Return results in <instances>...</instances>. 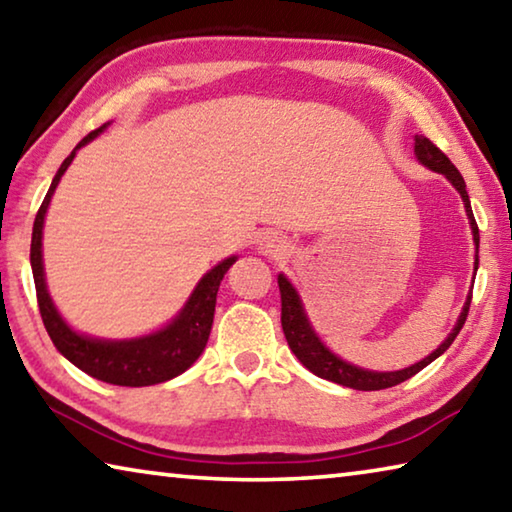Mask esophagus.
<instances>
[{"mask_svg": "<svg viewBox=\"0 0 512 512\" xmlns=\"http://www.w3.org/2000/svg\"><path fill=\"white\" fill-rule=\"evenodd\" d=\"M259 248H262V253L266 255H275L282 250V239L277 235H264L262 241H259Z\"/></svg>", "mask_w": 512, "mask_h": 512, "instance_id": "1", "label": "esophagus"}]
</instances>
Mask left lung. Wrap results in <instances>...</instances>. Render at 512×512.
<instances>
[{"label":"left lung","instance_id":"obj_1","mask_svg":"<svg viewBox=\"0 0 512 512\" xmlns=\"http://www.w3.org/2000/svg\"><path fill=\"white\" fill-rule=\"evenodd\" d=\"M415 155H418V160L422 164H427L429 169L447 176L449 183H452L458 189V194H461L463 203H465V212H467V216H470V225L474 232V244H476V262L474 264H476V268H479V225H476V221H474L470 196H467L465 180L461 176V171H458L452 164V160H449L447 155L440 151L438 146L429 140V137H424V135L415 137ZM277 284H280V296H282V329H284V336H287L291 352L296 354V357L302 361V366L309 368L314 375L334 381V384L354 388V391H381V388L397 386V384H402V381L411 379L413 375H418L422 368H427L433 359H438L440 354H443L449 345L454 343L458 332H461L465 325L467 311H470V302H472V296L467 298L463 314H461V318H458L454 332L449 334L445 343L440 345L436 352H431L427 359H422L420 363H415V366L397 370V372H370V370H363L357 366H350V363L341 361L336 354L329 352L325 345L318 341L314 329L309 327V320L305 316V311H302L298 293L291 287L287 277L284 275L277 277Z\"/></svg>","mask_w":512,"mask_h":512}]
</instances>
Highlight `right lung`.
I'll list each match as a JSON object with an SVG mask.
<instances>
[{
	"label": "right lung",
	"instance_id": "obj_1",
	"mask_svg": "<svg viewBox=\"0 0 512 512\" xmlns=\"http://www.w3.org/2000/svg\"><path fill=\"white\" fill-rule=\"evenodd\" d=\"M103 128L106 126L85 135L83 140L76 144V149L67 155L65 162L60 164L58 173L54 180H51L45 201H42L36 214V221H33L31 268L33 282H36L40 316L42 323H45L49 339L54 341L58 352L72 361L76 368L88 372L90 377L115 386L162 384V381L178 377L180 372H185L198 357H201L207 339H210L216 291H219L223 275L228 273V268L235 264L237 257H228L223 259L219 266H214L212 271L198 282V287L194 289L185 309L180 311V316L158 334L133 341H94L88 339V336L72 332V329L63 323V318L58 316L54 302H51L45 287V273H42V223H45L51 194H54L58 180L63 178L65 169L72 164L76 151H79L83 144L94 140Z\"/></svg>",
	"mask_w": 512,
	"mask_h": 512
}]
</instances>
